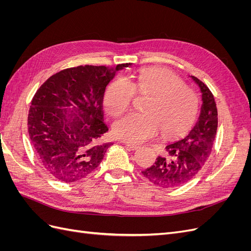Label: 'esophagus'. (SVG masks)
Here are the masks:
<instances>
[{"label":"esophagus","instance_id":"esophagus-1","mask_svg":"<svg viewBox=\"0 0 251 251\" xmlns=\"http://www.w3.org/2000/svg\"><path fill=\"white\" fill-rule=\"evenodd\" d=\"M125 144L126 146L128 148V149H131V150H133V151H135V150H138L140 147L138 146V144H133V143H130V142H125Z\"/></svg>","mask_w":251,"mask_h":251}]
</instances>
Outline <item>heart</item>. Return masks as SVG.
Returning a JSON list of instances; mask_svg holds the SVG:
<instances>
[{
    "label": "heart",
    "instance_id": "1",
    "mask_svg": "<svg viewBox=\"0 0 251 251\" xmlns=\"http://www.w3.org/2000/svg\"><path fill=\"white\" fill-rule=\"evenodd\" d=\"M136 92L151 98L144 107L146 113H130L114 124V135L124 141L140 143L161 132L165 137H174L186 131L198 114V96L164 68L143 69L131 81L114 79L103 95L105 111L113 117L120 116L130 109Z\"/></svg>",
    "mask_w": 251,
    "mask_h": 251
}]
</instances>
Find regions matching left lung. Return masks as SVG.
Here are the masks:
<instances>
[{
    "label": "left lung",
    "mask_w": 251,
    "mask_h": 251,
    "mask_svg": "<svg viewBox=\"0 0 251 251\" xmlns=\"http://www.w3.org/2000/svg\"><path fill=\"white\" fill-rule=\"evenodd\" d=\"M202 93V105L197 124L185 137L169 143L166 155L158 156L155 163L142 171L151 183L163 188L181 186L200 172L208 159L218 127L216 101L208 87L192 76Z\"/></svg>",
    "instance_id": "8db88e82"
}]
</instances>
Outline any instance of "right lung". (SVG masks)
<instances>
[{"label": "right lung", "instance_id": "obj_1", "mask_svg": "<svg viewBox=\"0 0 251 251\" xmlns=\"http://www.w3.org/2000/svg\"><path fill=\"white\" fill-rule=\"evenodd\" d=\"M121 64L78 66L52 75L34 94L28 114V132L43 168L57 180L70 183L85 178L100 164L111 142L103 124L105 87Z\"/></svg>", "mask_w": 251, "mask_h": 251}]
</instances>
